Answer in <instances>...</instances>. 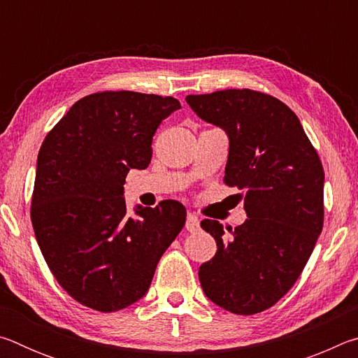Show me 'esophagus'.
I'll return each instance as SVG.
<instances>
[{
  "mask_svg": "<svg viewBox=\"0 0 358 358\" xmlns=\"http://www.w3.org/2000/svg\"><path fill=\"white\" fill-rule=\"evenodd\" d=\"M186 229L189 230L191 234L197 232V230L201 229V221H199V217L194 213H187V216H186Z\"/></svg>",
  "mask_w": 358,
  "mask_h": 358,
  "instance_id": "esophagus-1",
  "label": "esophagus"
}]
</instances>
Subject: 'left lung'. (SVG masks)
<instances>
[{
  "instance_id": "left-lung-1",
  "label": "left lung",
  "mask_w": 358,
  "mask_h": 358,
  "mask_svg": "<svg viewBox=\"0 0 358 358\" xmlns=\"http://www.w3.org/2000/svg\"><path fill=\"white\" fill-rule=\"evenodd\" d=\"M186 102L226 131L224 183L243 192L248 215L234 230L215 220L201 222L217 246L199 268L201 286L230 313H262L299 280L322 232V162L296 115L273 96L222 90L189 94Z\"/></svg>"
}]
</instances>
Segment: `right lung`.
Masks as SVG:
<instances>
[{"label": "right lung", "mask_w": 358, "mask_h": 358, "mask_svg": "<svg viewBox=\"0 0 358 358\" xmlns=\"http://www.w3.org/2000/svg\"><path fill=\"white\" fill-rule=\"evenodd\" d=\"M178 99L102 92L78 99L42 142L31 222L48 268L80 305L113 313L147 294L156 265L177 238V201L126 215L124 180L147 169L151 142Z\"/></svg>", "instance_id": "obj_1"}]
</instances>
